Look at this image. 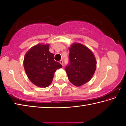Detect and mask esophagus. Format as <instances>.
Instances as JSON below:
<instances>
[{"label": "esophagus", "instance_id": "obj_1", "mask_svg": "<svg viewBox=\"0 0 126 126\" xmlns=\"http://www.w3.org/2000/svg\"><path fill=\"white\" fill-rule=\"evenodd\" d=\"M59 63H60L62 65V66H63V62L62 60H61L60 61H59Z\"/></svg>", "mask_w": 126, "mask_h": 126}]
</instances>
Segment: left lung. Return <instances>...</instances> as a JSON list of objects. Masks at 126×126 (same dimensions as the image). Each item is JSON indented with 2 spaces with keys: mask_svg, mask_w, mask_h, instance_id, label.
Wrapping results in <instances>:
<instances>
[{
  "mask_svg": "<svg viewBox=\"0 0 126 126\" xmlns=\"http://www.w3.org/2000/svg\"><path fill=\"white\" fill-rule=\"evenodd\" d=\"M69 49V63L65 70L70 82L79 87L92 78L96 69V60L92 52L82 44L74 43Z\"/></svg>",
  "mask_w": 126,
  "mask_h": 126,
  "instance_id": "1",
  "label": "left lung"
}]
</instances>
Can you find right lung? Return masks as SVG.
Segmentation results:
<instances>
[{
  "label": "right lung",
  "instance_id": "obj_1",
  "mask_svg": "<svg viewBox=\"0 0 126 126\" xmlns=\"http://www.w3.org/2000/svg\"><path fill=\"white\" fill-rule=\"evenodd\" d=\"M49 44H38L28 51L23 65L28 77L35 86L45 88L52 83L55 71L62 68L49 51Z\"/></svg>",
  "mask_w": 126,
  "mask_h": 126
}]
</instances>
